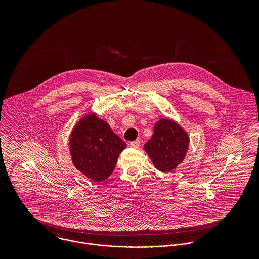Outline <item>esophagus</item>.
Listing matches in <instances>:
<instances>
[{"label": "esophagus", "instance_id": "1", "mask_svg": "<svg viewBox=\"0 0 259 259\" xmlns=\"http://www.w3.org/2000/svg\"><path fill=\"white\" fill-rule=\"evenodd\" d=\"M140 144H141V142H140V140H136V141H134V142H131L130 143V147L131 148H139L140 147Z\"/></svg>", "mask_w": 259, "mask_h": 259}]
</instances>
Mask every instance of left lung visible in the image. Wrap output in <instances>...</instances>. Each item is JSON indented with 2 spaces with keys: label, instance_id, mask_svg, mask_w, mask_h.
<instances>
[{
  "label": "left lung",
  "instance_id": "8db88e82",
  "mask_svg": "<svg viewBox=\"0 0 259 259\" xmlns=\"http://www.w3.org/2000/svg\"><path fill=\"white\" fill-rule=\"evenodd\" d=\"M188 143V136L179 124L163 118L155 123L153 135L145 145V150L155 168L169 172L184 160Z\"/></svg>",
  "mask_w": 259,
  "mask_h": 259
}]
</instances>
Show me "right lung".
Here are the masks:
<instances>
[{"mask_svg": "<svg viewBox=\"0 0 259 259\" xmlns=\"http://www.w3.org/2000/svg\"><path fill=\"white\" fill-rule=\"evenodd\" d=\"M126 148L110 125L92 113L75 126L70 140L74 166L94 182L107 180L114 169L119 153Z\"/></svg>", "mask_w": 259, "mask_h": 259, "instance_id": "1", "label": "right lung"}]
</instances>
